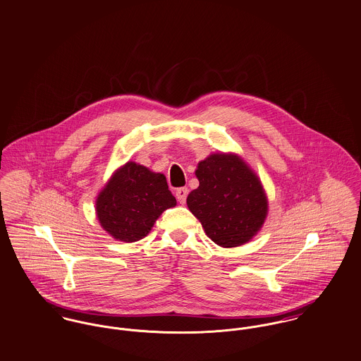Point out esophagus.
<instances>
[{
    "mask_svg": "<svg viewBox=\"0 0 361 361\" xmlns=\"http://www.w3.org/2000/svg\"><path fill=\"white\" fill-rule=\"evenodd\" d=\"M187 195H188V188H187V187L178 188V190L176 191V198H177V200H178L181 204H184V203H185V200H187Z\"/></svg>",
    "mask_w": 361,
    "mask_h": 361,
    "instance_id": "obj_1",
    "label": "esophagus"
}]
</instances>
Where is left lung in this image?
Listing matches in <instances>:
<instances>
[{
  "instance_id": "left-lung-1",
  "label": "left lung",
  "mask_w": 361,
  "mask_h": 361,
  "mask_svg": "<svg viewBox=\"0 0 361 361\" xmlns=\"http://www.w3.org/2000/svg\"><path fill=\"white\" fill-rule=\"evenodd\" d=\"M200 187L190 192L187 204L206 235L223 247H235L262 230L269 200L250 166L233 152L210 154L198 163Z\"/></svg>"
}]
</instances>
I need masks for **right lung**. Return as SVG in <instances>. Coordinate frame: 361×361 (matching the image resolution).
Wrapping results in <instances>:
<instances>
[{"label":"right lung","mask_w":361,"mask_h":361,"mask_svg":"<svg viewBox=\"0 0 361 361\" xmlns=\"http://www.w3.org/2000/svg\"><path fill=\"white\" fill-rule=\"evenodd\" d=\"M176 204L164 174L127 161L115 170L99 191L95 213L111 237L135 242L147 237L161 213Z\"/></svg>","instance_id":"1"}]
</instances>
